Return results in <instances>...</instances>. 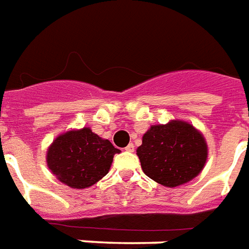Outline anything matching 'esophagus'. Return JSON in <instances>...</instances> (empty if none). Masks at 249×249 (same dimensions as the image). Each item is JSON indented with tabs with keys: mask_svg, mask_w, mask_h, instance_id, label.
<instances>
[{
	"mask_svg": "<svg viewBox=\"0 0 249 249\" xmlns=\"http://www.w3.org/2000/svg\"><path fill=\"white\" fill-rule=\"evenodd\" d=\"M125 150H126V152H134V145L133 143H129V145H128V146H126V148H125Z\"/></svg>",
	"mask_w": 249,
	"mask_h": 249,
	"instance_id": "obj_1",
	"label": "esophagus"
}]
</instances>
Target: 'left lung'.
<instances>
[{"instance_id": "obj_1", "label": "left lung", "mask_w": 249, "mask_h": 249, "mask_svg": "<svg viewBox=\"0 0 249 249\" xmlns=\"http://www.w3.org/2000/svg\"><path fill=\"white\" fill-rule=\"evenodd\" d=\"M142 171L165 187H177L199 176L209 146L202 132L183 120L152 125L137 148Z\"/></svg>"}]
</instances>
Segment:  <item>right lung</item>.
<instances>
[{
	"mask_svg": "<svg viewBox=\"0 0 249 249\" xmlns=\"http://www.w3.org/2000/svg\"><path fill=\"white\" fill-rule=\"evenodd\" d=\"M116 153L120 150L109 140L84 126L59 134L47 149L46 162L58 181L82 190L108 174Z\"/></svg>",
	"mask_w": 249,
	"mask_h": 249,
	"instance_id": "obj_1",
	"label": "right lung"
}]
</instances>
